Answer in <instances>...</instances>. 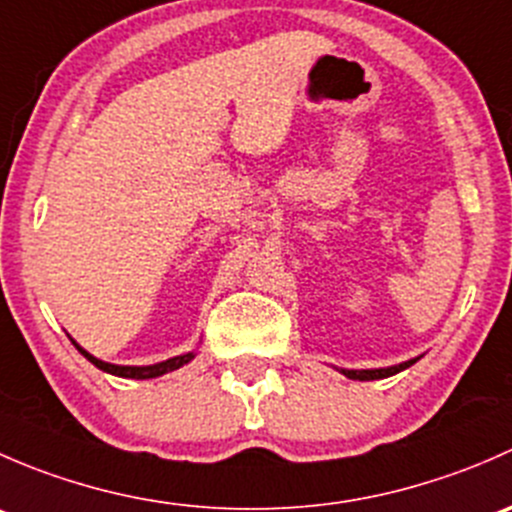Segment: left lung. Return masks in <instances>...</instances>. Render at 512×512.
<instances>
[{
  "label": "left lung",
  "instance_id": "8db88e82",
  "mask_svg": "<svg viewBox=\"0 0 512 512\" xmlns=\"http://www.w3.org/2000/svg\"><path fill=\"white\" fill-rule=\"evenodd\" d=\"M416 359H409V361H401V364H394V366H386V369H339L342 371L347 379H354V381H374V379H386V376H394L399 374V371L409 369L411 364H416Z\"/></svg>",
  "mask_w": 512,
  "mask_h": 512
}]
</instances>
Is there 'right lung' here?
Returning a JSON list of instances; mask_svg holds the SVG:
<instances>
[{"instance_id":"right-lung-1","label":"right lung","mask_w":512,"mask_h":512,"mask_svg":"<svg viewBox=\"0 0 512 512\" xmlns=\"http://www.w3.org/2000/svg\"><path fill=\"white\" fill-rule=\"evenodd\" d=\"M71 342H74V339H71ZM74 347L79 349V352L84 354L86 359H89L91 364L96 366V369L106 371V374H113V376H121V379H156V376H163V374H168V371L180 369V366H185V364H188V361L195 359V352H188V354L173 356V359L158 361V364H148V366H121V364H108V361L96 359L94 354H89L84 347H79V344H76V342H74Z\"/></svg>"}]
</instances>
